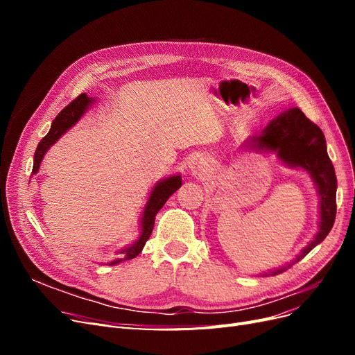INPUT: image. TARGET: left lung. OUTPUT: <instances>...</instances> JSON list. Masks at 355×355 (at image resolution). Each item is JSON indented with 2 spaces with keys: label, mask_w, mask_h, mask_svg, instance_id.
Returning <instances> with one entry per match:
<instances>
[{
  "label": "left lung",
  "mask_w": 355,
  "mask_h": 355,
  "mask_svg": "<svg viewBox=\"0 0 355 355\" xmlns=\"http://www.w3.org/2000/svg\"><path fill=\"white\" fill-rule=\"evenodd\" d=\"M245 146L256 151H274L290 167L306 170L314 179L320 196V230L296 259L265 275H277L302 259L330 232L336 218V175L327 155L326 139L320 127L309 121L299 108L288 110L268 124L263 132L250 137Z\"/></svg>",
  "instance_id": "8db88e82"
}]
</instances>
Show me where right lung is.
I'll return each mask as SVG.
<instances>
[{
	"label": "right lung",
	"mask_w": 355,
	"mask_h": 355,
	"mask_svg": "<svg viewBox=\"0 0 355 355\" xmlns=\"http://www.w3.org/2000/svg\"><path fill=\"white\" fill-rule=\"evenodd\" d=\"M93 103V99H90L87 94L83 93L80 94L77 99H73L67 108H63L59 115L53 120L51 127H50V132L41 139V142L37 146V151L34 155V167H32V173H37L38 168H40V163L42 161V157L49 151V148L55 144L58 139L65 133L68 128H71L75 123H77L80 118L83 116V114L87 111L89 106ZM182 185V178L179 175L176 176H170L164 180L158 182V184L154 187L151 196H149V200L145 206L144 214H142V220H141V235H139V239L130 244L124 247L118 254L120 257L118 259L110 262V265H115V263H120L123 261H130L133 257H136L139 253L142 252L145 243L149 240L153 234V228H154V223H155V216L158 210L164 206L166 201L168 200V197L176 192Z\"/></svg>",
	"instance_id": "obj_1"
}]
</instances>
